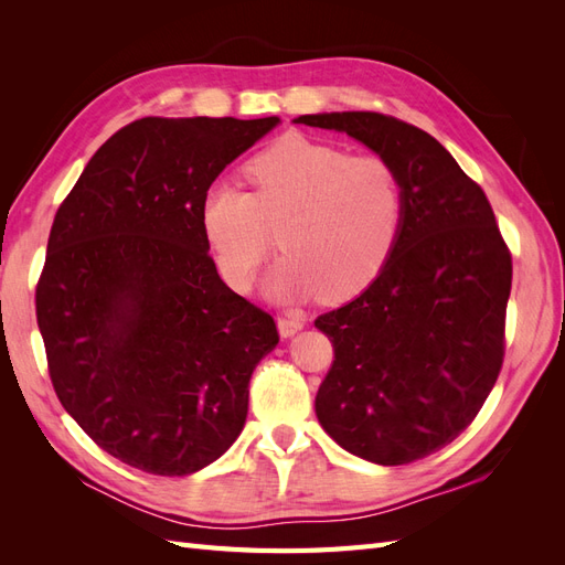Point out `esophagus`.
<instances>
[{
    "label": "esophagus",
    "mask_w": 565,
    "mask_h": 565,
    "mask_svg": "<svg viewBox=\"0 0 565 565\" xmlns=\"http://www.w3.org/2000/svg\"><path fill=\"white\" fill-rule=\"evenodd\" d=\"M303 328V318L297 313H285L278 318V332L282 339L295 337Z\"/></svg>",
    "instance_id": "obj_1"
}]
</instances>
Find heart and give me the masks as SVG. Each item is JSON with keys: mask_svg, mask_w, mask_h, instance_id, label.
Segmentation results:
<instances>
[{"mask_svg": "<svg viewBox=\"0 0 565 565\" xmlns=\"http://www.w3.org/2000/svg\"><path fill=\"white\" fill-rule=\"evenodd\" d=\"M254 191L214 183L200 204V226L221 276L249 289L276 245L282 259L268 278L278 299L339 303L361 295L398 245L403 183L388 160L289 131L245 164Z\"/></svg>", "mask_w": 565, "mask_h": 565, "instance_id": "obj_1", "label": "heart"}]
</instances>
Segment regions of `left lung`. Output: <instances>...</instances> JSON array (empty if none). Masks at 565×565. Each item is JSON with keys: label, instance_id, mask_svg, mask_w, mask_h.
<instances>
[{"label": "left lung", "instance_id": "left-lung-1", "mask_svg": "<svg viewBox=\"0 0 565 565\" xmlns=\"http://www.w3.org/2000/svg\"><path fill=\"white\" fill-rule=\"evenodd\" d=\"M295 122L347 131L401 177L405 216L388 264L316 320L334 347L316 415L344 450L409 465L465 431L498 382L511 252L483 188L431 134L365 110Z\"/></svg>", "mask_w": 565, "mask_h": 565}]
</instances>
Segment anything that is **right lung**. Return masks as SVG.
<instances>
[{
	"instance_id": "add662e5",
	"label": "right lung",
	"mask_w": 565,
	"mask_h": 565,
	"mask_svg": "<svg viewBox=\"0 0 565 565\" xmlns=\"http://www.w3.org/2000/svg\"><path fill=\"white\" fill-rule=\"evenodd\" d=\"M280 117H143L100 146L49 233L35 292L49 377L98 448L156 476L241 436L270 313L218 278L200 226L214 179Z\"/></svg>"
}]
</instances>
